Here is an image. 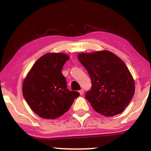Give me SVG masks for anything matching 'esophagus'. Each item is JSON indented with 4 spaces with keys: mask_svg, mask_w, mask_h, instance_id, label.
Masks as SVG:
<instances>
[{
    "mask_svg": "<svg viewBox=\"0 0 151 151\" xmlns=\"http://www.w3.org/2000/svg\"><path fill=\"white\" fill-rule=\"evenodd\" d=\"M79 93H80V94L81 95V96H82V95H83V94H84V90H83V89L80 90V91H79Z\"/></svg>",
    "mask_w": 151,
    "mask_h": 151,
    "instance_id": "1",
    "label": "esophagus"
}]
</instances>
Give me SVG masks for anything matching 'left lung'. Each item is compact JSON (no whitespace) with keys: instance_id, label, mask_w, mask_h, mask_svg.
Here are the masks:
<instances>
[{"instance_id":"left-lung-1","label":"left lung","mask_w":151,"mask_h":151,"mask_svg":"<svg viewBox=\"0 0 151 151\" xmlns=\"http://www.w3.org/2000/svg\"><path fill=\"white\" fill-rule=\"evenodd\" d=\"M78 58L91 80V88L85 98L94 110L106 117L122 112L131 102L135 88L125 63L107 50L79 53Z\"/></svg>"}]
</instances>
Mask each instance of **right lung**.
Instances as JSON below:
<instances>
[{"label": "right lung", "mask_w": 151, "mask_h": 151, "mask_svg": "<svg viewBox=\"0 0 151 151\" xmlns=\"http://www.w3.org/2000/svg\"><path fill=\"white\" fill-rule=\"evenodd\" d=\"M69 59L63 53H46L34 63L24 78L22 94L32 110L40 117H60L80 96L78 92L67 89L62 73Z\"/></svg>", "instance_id": "obj_1"}]
</instances>
